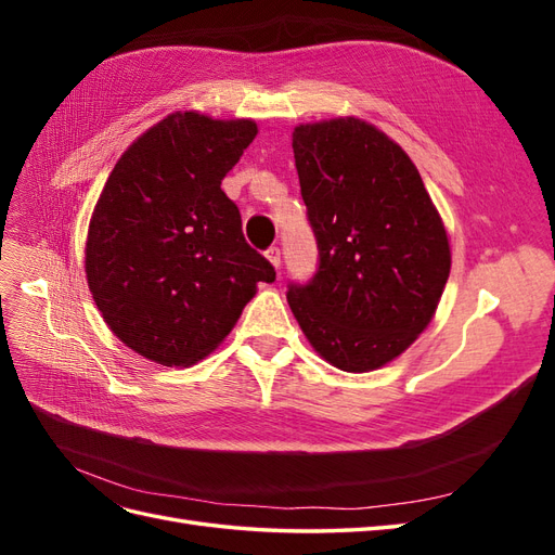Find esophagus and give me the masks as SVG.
Segmentation results:
<instances>
[{"mask_svg":"<svg viewBox=\"0 0 555 555\" xmlns=\"http://www.w3.org/2000/svg\"><path fill=\"white\" fill-rule=\"evenodd\" d=\"M266 257H268V261H271L275 268H280V247H268L266 249Z\"/></svg>","mask_w":555,"mask_h":555,"instance_id":"1","label":"esophagus"}]
</instances>
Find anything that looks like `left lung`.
I'll return each instance as SVG.
<instances>
[{
  "mask_svg": "<svg viewBox=\"0 0 555 555\" xmlns=\"http://www.w3.org/2000/svg\"><path fill=\"white\" fill-rule=\"evenodd\" d=\"M319 266L287 300L314 351L347 373L400 357L438 310L451 268L440 212L398 143L359 117L294 129Z\"/></svg>",
  "mask_w": 555,
  "mask_h": 555,
  "instance_id": "obj_1",
  "label": "left lung"
}]
</instances>
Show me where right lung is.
<instances>
[{
  "instance_id": "right-lung-1",
  "label": "right lung",
  "mask_w": 555,
  "mask_h": 555,
  "mask_svg": "<svg viewBox=\"0 0 555 555\" xmlns=\"http://www.w3.org/2000/svg\"><path fill=\"white\" fill-rule=\"evenodd\" d=\"M251 120L171 113L117 159L86 243L88 287L104 322L162 365L208 357L275 268L243 236L224 176L255 141Z\"/></svg>"
}]
</instances>
